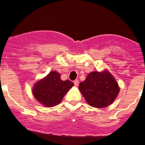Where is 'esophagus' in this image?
<instances>
[{
  "label": "esophagus",
  "mask_w": 145,
  "mask_h": 145,
  "mask_svg": "<svg viewBox=\"0 0 145 145\" xmlns=\"http://www.w3.org/2000/svg\"><path fill=\"white\" fill-rule=\"evenodd\" d=\"M74 85L76 86H78V83H79V80H75L74 81Z\"/></svg>",
  "instance_id": "obj_1"
}]
</instances>
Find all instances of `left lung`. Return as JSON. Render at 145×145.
<instances>
[{
    "mask_svg": "<svg viewBox=\"0 0 145 145\" xmlns=\"http://www.w3.org/2000/svg\"><path fill=\"white\" fill-rule=\"evenodd\" d=\"M119 89L115 78L107 70L91 72L79 86L86 102L95 108L110 105L117 97Z\"/></svg>",
    "mask_w": 145,
    "mask_h": 145,
    "instance_id": "8db88e82",
    "label": "left lung"
}]
</instances>
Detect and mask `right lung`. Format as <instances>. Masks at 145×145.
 Wrapping results in <instances>:
<instances>
[{
    "instance_id": "add662e5",
    "label": "right lung",
    "mask_w": 145,
    "mask_h": 145,
    "mask_svg": "<svg viewBox=\"0 0 145 145\" xmlns=\"http://www.w3.org/2000/svg\"><path fill=\"white\" fill-rule=\"evenodd\" d=\"M73 86L74 83L68 80H61L59 73L52 71L37 82L32 91L39 103L46 107H53L62 101L65 95Z\"/></svg>"
}]
</instances>
